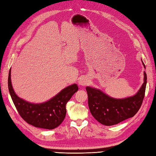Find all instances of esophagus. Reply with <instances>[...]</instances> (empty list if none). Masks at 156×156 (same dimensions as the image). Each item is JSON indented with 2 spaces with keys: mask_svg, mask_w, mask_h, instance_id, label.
Masks as SVG:
<instances>
[{
  "mask_svg": "<svg viewBox=\"0 0 156 156\" xmlns=\"http://www.w3.org/2000/svg\"><path fill=\"white\" fill-rule=\"evenodd\" d=\"M89 79L87 77V76H82V77L80 78L78 81V84L81 87H84V86H87L89 84Z\"/></svg>",
  "mask_w": 156,
  "mask_h": 156,
  "instance_id": "1",
  "label": "esophagus"
}]
</instances>
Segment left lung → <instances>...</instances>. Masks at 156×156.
I'll list each match as a JSON object with an SVG mask.
<instances>
[{
  "instance_id": "left-lung-1",
  "label": "left lung",
  "mask_w": 156,
  "mask_h": 156,
  "mask_svg": "<svg viewBox=\"0 0 156 156\" xmlns=\"http://www.w3.org/2000/svg\"><path fill=\"white\" fill-rule=\"evenodd\" d=\"M144 68L145 64L143 62ZM147 84V74L144 72V82L133 97L117 99L108 97L98 89L87 87L88 103L94 118L106 126L118 124L133 117L140 110L143 102Z\"/></svg>"
}]
</instances>
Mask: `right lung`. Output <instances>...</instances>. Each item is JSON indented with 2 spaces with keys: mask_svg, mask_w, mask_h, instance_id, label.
Listing matches in <instances>:
<instances>
[{
  "mask_svg": "<svg viewBox=\"0 0 156 156\" xmlns=\"http://www.w3.org/2000/svg\"><path fill=\"white\" fill-rule=\"evenodd\" d=\"M9 90L15 107L23 120L35 127L53 129L60 125L66 115V105L78 90L76 84L63 89L50 100L40 104L31 103L19 98L13 90L11 69L8 78Z\"/></svg>",
  "mask_w": 156,
  "mask_h": 156,
  "instance_id": "obj_1",
  "label": "right lung"
}]
</instances>
